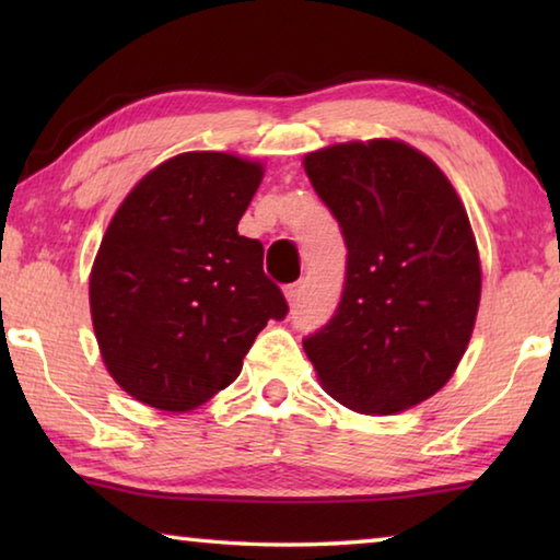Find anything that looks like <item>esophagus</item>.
<instances>
[{
    "instance_id": "34e87169",
    "label": "esophagus",
    "mask_w": 560,
    "mask_h": 560,
    "mask_svg": "<svg viewBox=\"0 0 560 560\" xmlns=\"http://www.w3.org/2000/svg\"><path fill=\"white\" fill-rule=\"evenodd\" d=\"M306 291V279H299V281H293V283H289L287 289H283V293H287V299H289V303H296L299 299H301V293Z\"/></svg>"
}]
</instances>
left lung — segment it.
I'll return each mask as SVG.
<instances>
[{"mask_svg":"<svg viewBox=\"0 0 560 560\" xmlns=\"http://www.w3.org/2000/svg\"><path fill=\"white\" fill-rule=\"evenodd\" d=\"M303 167L348 249L336 314L303 350L350 410L420 405L457 371L477 320L481 269L467 210L442 170L400 140L330 145Z\"/></svg>","mask_w":560,"mask_h":560,"instance_id":"left-lung-1","label":"left lung"}]
</instances>
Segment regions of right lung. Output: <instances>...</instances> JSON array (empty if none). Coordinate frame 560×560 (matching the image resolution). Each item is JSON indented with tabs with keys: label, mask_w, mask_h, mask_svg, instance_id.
Returning a JSON list of instances; mask_svg holds the SVG:
<instances>
[{
	"label": "right lung",
	"mask_w": 560,
	"mask_h": 560,
	"mask_svg": "<svg viewBox=\"0 0 560 560\" xmlns=\"http://www.w3.org/2000/svg\"><path fill=\"white\" fill-rule=\"evenodd\" d=\"M264 177L230 153H183L122 200L91 271L98 348L122 390L187 412L224 390L271 318L289 314L264 246L236 232Z\"/></svg>",
	"instance_id": "obj_1"
}]
</instances>
